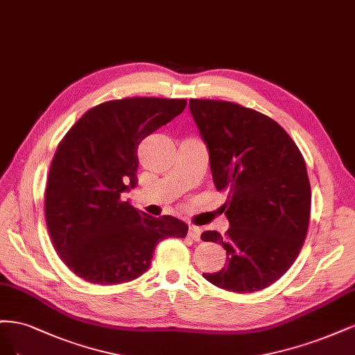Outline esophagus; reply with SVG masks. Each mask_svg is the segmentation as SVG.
<instances>
[{
	"label": "esophagus",
	"instance_id": "34e87169",
	"mask_svg": "<svg viewBox=\"0 0 355 355\" xmlns=\"http://www.w3.org/2000/svg\"><path fill=\"white\" fill-rule=\"evenodd\" d=\"M200 234H202V228L200 227H198V225H190L189 227V237L193 239L194 242H199Z\"/></svg>",
	"mask_w": 355,
	"mask_h": 355
}]
</instances>
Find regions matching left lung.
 Returning a JSON list of instances; mask_svg holds the SVG:
<instances>
[{"instance_id": "left-lung-1", "label": "left lung", "mask_w": 355, "mask_h": 355, "mask_svg": "<svg viewBox=\"0 0 355 355\" xmlns=\"http://www.w3.org/2000/svg\"><path fill=\"white\" fill-rule=\"evenodd\" d=\"M189 106L208 146L214 184L228 191L230 228L200 236L223 245L227 264L203 277L228 292L266 289L292 267L306 237L311 187L304 156L264 113L225 100L190 98Z\"/></svg>"}]
</instances>
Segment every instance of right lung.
I'll list each match as a JSON object with an SVG mask.
<instances>
[{
	"mask_svg": "<svg viewBox=\"0 0 355 355\" xmlns=\"http://www.w3.org/2000/svg\"><path fill=\"white\" fill-rule=\"evenodd\" d=\"M186 98L128 97L87 110L66 132L45 187L51 243L71 271L94 284L139 279L157 243L186 237V223L135 209L122 193L137 184L140 143L184 110Z\"/></svg>",
	"mask_w": 355,
	"mask_h": 355,
	"instance_id": "obj_1",
	"label": "right lung"
}]
</instances>
